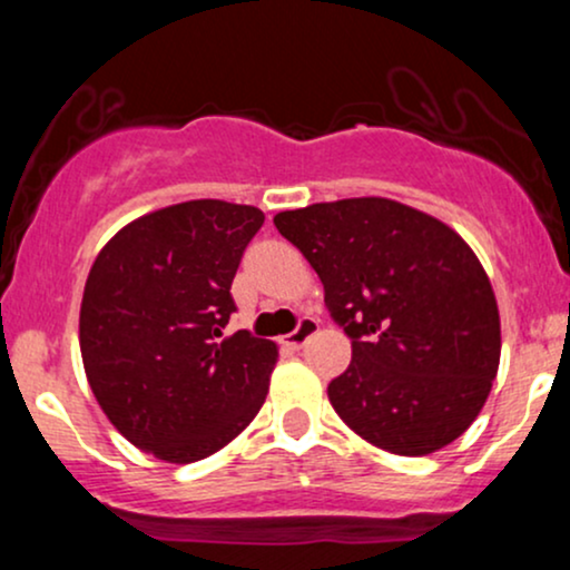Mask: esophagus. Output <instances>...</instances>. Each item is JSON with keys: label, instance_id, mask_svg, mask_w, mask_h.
<instances>
[{"label": "esophagus", "instance_id": "1", "mask_svg": "<svg viewBox=\"0 0 570 570\" xmlns=\"http://www.w3.org/2000/svg\"><path fill=\"white\" fill-rule=\"evenodd\" d=\"M316 330H318L316 318L303 316V318H299V322H297V326H294V332H289V335L284 337V343L289 345L292 351H299V348H303V345L307 343V337L316 335Z\"/></svg>", "mask_w": 570, "mask_h": 570}]
</instances>
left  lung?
<instances>
[{"mask_svg": "<svg viewBox=\"0 0 570 570\" xmlns=\"http://www.w3.org/2000/svg\"><path fill=\"white\" fill-rule=\"evenodd\" d=\"M273 225L318 273L351 337L348 370L326 389L345 426L396 455L458 440L501 356L493 286L466 240L389 198L313 203Z\"/></svg>", "mask_w": 570, "mask_h": 570, "instance_id": "8db88e82", "label": "left lung"}]
</instances>
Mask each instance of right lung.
<instances>
[{"label": "right lung", "mask_w": 570, "mask_h": 570, "mask_svg": "<svg viewBox=\"0 0 570 570\" xmlns=\"http://www.w3.org/2000/svg\"><path fill=\"white\" fill-rule=\"evenodd\" d=\"M265 214L187 200L130 222L90 267L80 351L115 429L144 453L193 463L254 421L278 348L238 330L235 271Z\"/></svg>", "instance_id": "obj_1"}]
</instances>
